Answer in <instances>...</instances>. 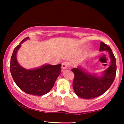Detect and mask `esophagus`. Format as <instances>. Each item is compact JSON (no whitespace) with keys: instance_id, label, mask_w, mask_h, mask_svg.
<instances>
[{"instance_id":"obj_1","label":"esophagus","mask_w":124,"mask_h":124,"mask_svg":"<svg viewBox=\"0 0 124 124\" xmlns=\"http://www.w3.org/2000/svg\"><path fill=\"white\" fill-rule=\"evenodd\" d=\"M69 62H63V63H62V68L64 69L68 68V67H69Z\"/></svg>"}]
</instances>
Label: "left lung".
Returning a JSON list of instances; mask_svg holds the SVG:
<instances>
[{
    "label": "left lung",
    "instance_id": "left-lung-1",
    "mask_svg": "<svg viewBox=\"0 0 124 124\" xmlns=\"http://www.w3.org/2000/svg\"><path fill=\"white\" fill-rule=\"evenodd\" d=\"M100 51H108L111 58L110 66L104 72L102 77L87 73L80 67L71 69L75 75L73 82L74 92L77 96L83 99H94L102 95L110 87L116 78V59L111 49L101 42Z\"/></svg>",
    "mask_w": 124,
    "mask_h": 124
}]
</instances>
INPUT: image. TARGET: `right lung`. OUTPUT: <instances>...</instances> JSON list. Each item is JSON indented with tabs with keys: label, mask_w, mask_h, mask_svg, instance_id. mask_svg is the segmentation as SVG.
<instances>
[{
	"label": "right lung",
	"mask_w": 124,
	"mask_h": 124,
	"mask_svg": "<svg viewBox=\"0 0 124 124\" xmlns=\"http://www.w3.org/2000/svg\"><path fill=\"white\" fill-rule=\"evenodd\" d=\"M24 38L14 49L11 57L10 68L14 81L25 93L42 96L48 93L53 87L58 76L61 73V65H45L32 70H27L20 66L16 59V54Z\"/></svg>",
	"instance_id": "add662e5"
}]
</instances>
